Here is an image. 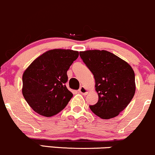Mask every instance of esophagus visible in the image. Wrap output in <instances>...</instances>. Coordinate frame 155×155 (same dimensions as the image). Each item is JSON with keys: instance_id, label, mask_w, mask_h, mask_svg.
Instances as JSON below:
<instances>
[{"instance_id": "1", "label": "esophagus", "mask_w": 155, "mask_h": 155, "mask_svg": "<svg viewBox=\"0 0 155 155\" xmlns=\"http://www.w3.org/2000/svg\"><path fill=\"white\" fill-rule=\"evenodd\" d=\"M78 91H79L81 94H84V95H86V94H88V90L84 87V86H81V88H80Z\"/></svg>"}]
</instances>
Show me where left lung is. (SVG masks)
<instances>
[{"mask_svg": "<svg viewBox=\"0 0 155 155\" xmlns=\"http://www.w3.org/2000/svg\"><path fill=\"white\" fill-rule=\"evenodd\" d=\"M80 56L95 80L98 101L89 106L91 110L102 119L117 116L135 93V77L131 66L106 50L80 51Z\"/></svg>", "mask_w": 155, "mask_h": 155, "instance_id": "obj_1", "label": "left lung"}]
</instances>
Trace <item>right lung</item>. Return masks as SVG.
<instances>
[{"label":"right lung","instance_id":"right-lung-1","mask_svg":"<svg viewBox=\"0 0 155 155\" xmlns=\"http://www.w3.org/2000/svg\"><path fill=\"white\" fill-rule=\"evenodd\" d=\"M79 53L55 49L36 58L23 74V95L38 114L51 117L62 111L73 94L66 88L67 71Z\"/></svg>","mask_w":155,"mask_h":155}]
</instances>
